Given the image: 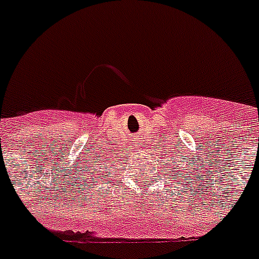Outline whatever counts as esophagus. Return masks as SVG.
<instances>
[{
  "label": "esophagus",
  "instance_id": "obj_1",
  "mask_svg": "<svg viewBox=\"0 0 259 259\" xmlns=\"http://www.w3.org/2000/svg\"><path fill=\"white\" fill-rule=\"evenodd\" d=\"M138 145H141V144H136V146H137V148H138Z\"/></svg>",
  "mask_w": 259,
  "mask_h": 259
}]
</instances>
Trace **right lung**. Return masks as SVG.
Returning a JSON list of instances; mask_svg holds the SVG:
<instances>
[{
  "label": "right lung",
  "instance_id": "1",
  "mask_svg": "<svg viewBox=\"0 0 259 259\" xmlns=\"http://www.w3.org/2000/svg\"><path fill=\"white\" fill-rule=\"evenodd\" d=\"M99 177H101V176H98V179H99Z\"/></svg>",
  "mask_w": 259,
  "mask_h": 259
}]
</instances>
